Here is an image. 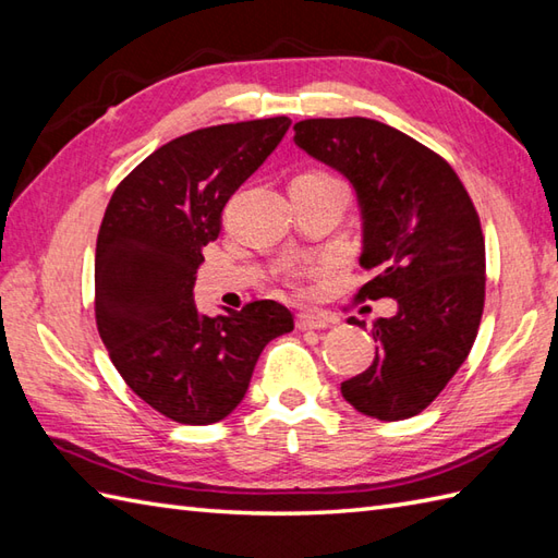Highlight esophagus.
Returning <instances> with one entry per match:
<instances>
[{
	"instance_id": "obj_1",
	"label": "esophagus",
	"mask_w": 558,
	"mask_h": 558,
	"mask_svg": "<svg viewBox=\"0 0 558 558\" xmlns=\"http://www.w3.org/2000/svg\"><path fill=\"white\" fill-rule=\"evenodd\" d=\"M333 317L329 315H322V313H301L299 319H295V327H299L301 331L305 329H327L333 325Z\"/></svg>"
}]
</instances>
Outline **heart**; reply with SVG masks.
Segmentation results:
<instances>
[{"instance_id": "b5f03b06", "label": "heart", "mask_w": 558, "mask_h": 558, "mask_svg": "<svg viewBox=\"0 0 558 558\" xmlns=\"http://www.w3.org/2000/svg\"><path fill=\"white\" fill-rule=\"evenodd\" d=\"M303 177H307V179H333V177L325 174V171H307V174H303Z\"/></svg>"}]
</instances>
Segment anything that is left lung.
<instances>
[{
    "label": "left lung",
    "instance_id": "left-lung-1",
    "mask_svg": "<svg viewBox=\"0 0 558 558\" xmlns=\"http://www.w3.org/2000/svg\"><path fill=\"white\" fill-rule=\"evenodd\" d=\"M293 143L351 181L361 207L357 295L393 299L399 311L373 327L375 361L341 384L357 413L417 415L437 399L473 349L485 307V239L449 162L375 119H305ZM349 325L365 322L349 317Z\"/></svg>",
    "mask_w": 558,
    "mask_h": 558
}]
</instances>
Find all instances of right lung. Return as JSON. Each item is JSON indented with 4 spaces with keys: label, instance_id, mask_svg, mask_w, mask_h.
Here are the masks:
<instances>
[{
    "label": "right lung",
    "instance_id": "obj_1",
    "mask_svg": "<svg viewBox=\"0 0 558 558\" xmlns=\"http://www.w3.org/2000/svg\"><path fill=\"white\" fill-rule=\"evenodd\" d=\"M289 126V117H275L185 133L145 157L107 205L95 251L97 329L123 381L177 423L225 420L265 345L293 329L277 301L217 317L193 301L221 209Z\"/></svg>",
    "mask_w": 558,
    "mask_h": 558
}]
</instances>
